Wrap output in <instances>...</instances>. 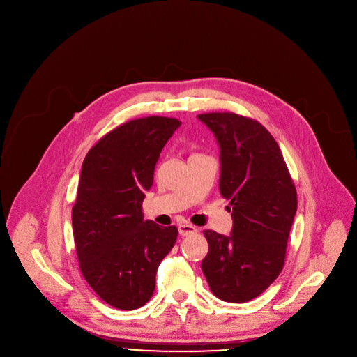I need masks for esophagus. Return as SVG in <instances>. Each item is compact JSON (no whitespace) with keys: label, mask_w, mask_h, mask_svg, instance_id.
Masks as SVG:
<instances>
[{"label":"esophagus","mask_w":357,"mask_h":357,"mask_svg":"<svg viewBox=\"0 0 357 357\" xmlns=\"http://www.w3.org/2000/svg\"><path fill=\"white\" fill-rule=\"evenodd\" d=\"M178 231L181 236H191L197 233V227H194L192 224H179Z\"/></svg>","instance_id":"1"}]
</instances>
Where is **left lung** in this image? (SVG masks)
<instances>
[{"mask_svg": "<svg viewBox=\"0 0 357 357\" xmlns=\"http://www.w3.org/2000/svg\"><path fill=\"white\" fill-rule=\"evenodd\" d=\"M198 120L220 146V194L230 201V236L205 230L201 269L211 292L227 303L259 296L284 268L296 213V191L282 152L260 123L233 112Z\"/></svg>", "mask_w": 357, "mask_h": 357, "instance_id": "obj_1", "label": "left lung"}]
</instances>
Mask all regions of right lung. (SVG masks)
Segmentation results:
<instances>
[{"label":"right lung","mask_w":357,"mask_h":357,"mask_svg":"<svg viewBox=\"0 0 357 357\" xmlns=\"http://www.w3.org/2000/svg\"><path fill=\"white\" fill-rule=\"evenodd\" d=\"M176 119L146 117L109 131L84 159L72 227L79 268L111 307L131 311L153 295L162 259L178 229L144 220L142 202Z\"/></svg>","instance_id":"right-lung-1"}]
</instances>
